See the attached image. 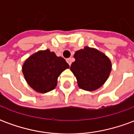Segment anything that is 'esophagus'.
<instances>
[{"mask_svg":"<svg viewBox=\"0 0 134 134\" xmlns=\"http://www.w3.org/2000/svg\"><path fill=\"white\" fill-rule=\"evenodd\" d=\"M67 62L69 64V65H71V64H72V58H69V59H67Z\"/></svg>","mask_w":134,"mask_h":134,"instance_id":"34e87169","label":"esophagus"}]
</instances>
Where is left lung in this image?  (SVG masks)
Here are the masks:
<instances>
[{
  "mask_svg": "<svg viewBox=\"0 0 134 134\" xmlns=\"http://www.w3.org/2000/svg\"><path fill=\"white\" fill-rule=\"evenodd\" d=\"M75 61L70 70L75 76L80 88L86 91L98 90L104 85L112 70L110 59L95 48L85 47L74 54Z\"/></svg>",
  "mask_w": 134,
  "mask_h": 134,
  "instance_id": "obj_1",
  "label": "left lung"
}]
</instances>
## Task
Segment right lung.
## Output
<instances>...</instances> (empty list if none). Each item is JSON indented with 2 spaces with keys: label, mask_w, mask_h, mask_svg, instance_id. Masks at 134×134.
I'll use <instances>...</instances> for the list:
<instances>
[{
  "label": "right lung",
  "mask_w": 134,
  "mask_h": 134,
  "mask_svg": "<svg viewBox=\"0 0 134 134\" xmlns=\"http://www.w3.org/2000/svg\"><path fill=\"white\" fill-rule=\"evenodd\" d=\"M70 67L65 59L49 49L40 50L28 57L22 66V72L28 85L36 92L46 93L54 90L57 79Z\"/></svg>",
  "instance_id": "obj_1"
}]
</instances>
